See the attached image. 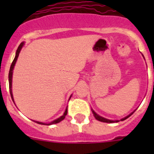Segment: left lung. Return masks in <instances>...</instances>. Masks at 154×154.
<instances>
[{"mask_svg": "<svg viewBox=\"0 0 154 154\" xmlns=\"http://www.w3.org/2000/svg\"><path fill=\"white\" fill-rule=\"evenodd\" d=\"M91 110H92V112H93V114H94V117H95V118H96V119L97 120V121H99V122H106V123H115V122H120V121H124V120L127 119L128 117H130V116H131V115L133 114V113H134V112H135V110H136V109L134 110V112H132L131 113H130V114H129V115H128V116H126V117H124V118H122V119L120 120V121H119V120H115V121H112V120L107 119V118H105V117H101V116H100V115L97 114V112H95V111H94V109H92Z\"/></svg>", "mask_w": 154, "mask_h": 154, "instance_id": "1", "label": "left lung"}]
</instances>
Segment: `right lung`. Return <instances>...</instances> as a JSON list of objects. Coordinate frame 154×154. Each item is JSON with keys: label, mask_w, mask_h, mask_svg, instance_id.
Segmentation results:
<instances>
[{"label": "right lung", "mask_w": 154, "mask_h": 154, "mask_svg": "<svg viewBox=\"0 0 154 154\" xmlns=\"http://www.w3.org/2000/svg\"><path fill=\"white\" fill-rule=\"evenodd\" d=\"M24 45H25V42H21L20 44V45L18 46L17 49V52H16V56L15 57H14V60H13V63H12V65L10 66V69H9V72H8V83H9V92H10V95H11V97L13 99V102H14V99H13V91H12V82H13V69H14V66L16 65V62H17V58H18V56H19V53H20V50L22 49V47L24 46ZM71 97L72 95L70 96L69 99L71 98ZM67 108L65 109V112L63 113L62 116H60V117H58L57 119L54 120L53 122H51L49 124H47V123H44V122H36V121H33V122H37V124H40V125H53V124H57V123H59L60 122H61L62 120L65 119V116L67 115Z\"/></svg>", "instance_id": "obj_1"}]
</instances>
